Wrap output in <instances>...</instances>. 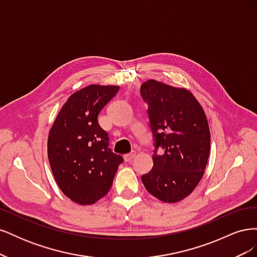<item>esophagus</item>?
Instances as JSON below:
<instances>
[{
  "label": "esophagus",
  "instance_id": "1",
  "mask_svg": "<svg viewBox=\"0 0 257 257\" xmlns=\"http://www.w3.org/2000/svg\"><path fill=\"white\" fill-rule=\"evenodd\" d=\"M135 157H136V151H132V152L124 155V159H125L126 162H130V161L133 160Z\"/></svg>",
  "mask_w": 257,
  "mask_h": 257
}]
</instances>
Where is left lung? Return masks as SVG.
Returning a JSON list of instances; mask_svg holds the SVG:
<instances>
[{
	"instance_id": "left-lung-1",
	"label": "left lung",
	"mask_w": 257,
	"mask_h": 257,
	"mask_svg": "<svg viewBox=\"0 0 257 257\" xmlns=\"http://www.w3.org/2000/svg\"><path fill=\"white\" fill-rule=\"evenodd\" d=\"M155 139L153 167L142 176L146 190L164 203H178L203 178L210 153V130L203 107L193 93L154 79L144 82ZM159 147L165 152L158 155Z\"/></svg>"
}]
</instances>
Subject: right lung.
<instances>
[{
    "mask_svg": "<svg viewBox=\"0 0 257 257\" xmlns=\"http://www.w3.org/2000/svg\"><path fill=\"white\" fill-rule=\"evenodd\" d=\"M119 85L90 84L69 96L49 131V164L60 190L79 205H92L110 190L123 163L108 145L97 116Z\"/></svg>",
    "mask_w": 257,
    "mask_h": 257,
    "instance_id": "1",
    "label": "right lung"
}]
</instances>
